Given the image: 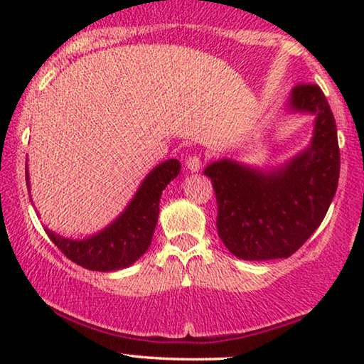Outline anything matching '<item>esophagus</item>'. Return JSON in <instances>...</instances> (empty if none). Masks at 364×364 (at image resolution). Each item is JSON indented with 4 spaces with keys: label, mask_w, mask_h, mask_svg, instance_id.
<instances>
[{
    "label": "esophagus",
    "mask_w": 364,
    "mask_h": 364,
    "mask_svg": "<svg viewBox=\"0 0 364 364\" xmlns=\"http://www.w3.org/2000/svg\"><path fill=\"white\" fill-rule=\"evenodd\" d=\"M186 166H187L188 171L198 172V171H200V168H202V157H200V156H191V157H187Z\"/></svg>",
    "instance_id": "1"
}]
</instances>
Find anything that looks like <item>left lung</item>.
Returning a JSON list of instances; mask_svg holds the SVG:
<instances>
[{"instance_id": "left-lung-1", "label": "left lung", "mask_w": 364, "mask_h": 364, "mask_svg": "<svg viewBox=\"0 0 364 364\" xmlns=\"http://www.w3.org/2000/svg\"><path fill=\"white\" fill-rule=\"evenodd\" d=\"M290 107L315 116L310 147L275 171H257L228 159L203 173L217 197V232L242 260L293 255L320 227L336 193L340 147L336 122L316 84H298Z\"/></svg>"}]
</instances>
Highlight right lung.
I'll use <instances>...</instances> for the list:
<instances>
[{
    "mask_svg": "<svg viewBox=\"0 0 364 364\" xmlns=\"http://www.w3.org/2000/svg\"><path fill=\"white\" fill-rule=\"evenodd\" d=\"M178 172H181V162L177 159H168L159 164L144 178L126 210L111 225L86 240L64 238L46 228L48 237L69 260L87 270L114 272L132 265L151 245L159 218V202L162 191L178 176ZM26 183L29 187L28 167Z\"/></svg>",
    "mask_w": 364,
    "mask_h": 364,
    "instance_id": "add662e5",
    "label": "right lung"
}]
</instances>
